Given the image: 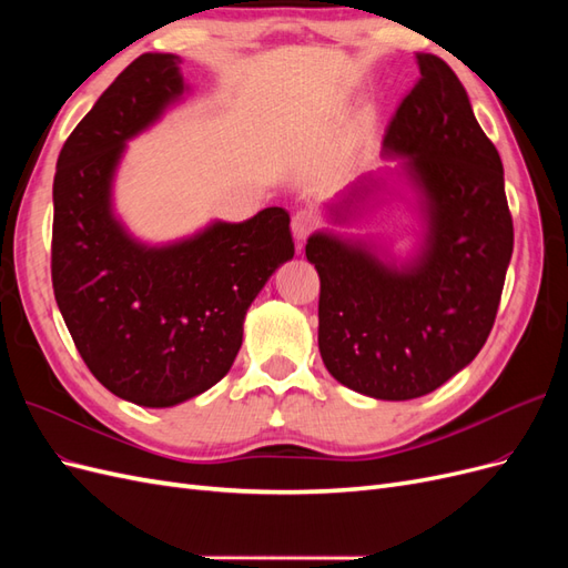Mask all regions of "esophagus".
<instances>
[{"label": "esophagus", "instance_id": "1", "mask_svg": "<svg viewBox=\"0 0 568 568\" xmlns=\"http://www.w3.org/2000/svg\"><path fill=\"white\" fill-rule=\"evenodd\" d=\"M315 230V217L313 213L307 211H298L294 217H291V232H294V239L298 244H303L307 236H311V232Z\"/></svg>", "mask_w": 568, "mask_h": 568}]
</instances>
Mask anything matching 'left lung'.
Instances as JSON below:
<instances>
[{
    "label": "left lung",
    "instance_id": "left-lung-1",
    "mask_svg": "<svg viewBox=\"0 0 568 568\" xmlns=\"http://www.w3.org/2000/svg\"><path fill=\"white\" fill-rule=\"evenodd\" d=\"M384 134L395 168L359 178L326 203L332 225L412 192L419 234L398 257L376 239L315 232L320 353L334 379L376 400L436 390L484 348L511 261L514 227L500 153L476 123L467 90L436 54Z\"/></svg>",
    "mask_w": 568,
    "mask_h": 568
}]
</instances>
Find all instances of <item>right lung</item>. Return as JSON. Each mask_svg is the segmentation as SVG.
Returning a JSON list of instances; mask_svg holds the SVG:
<instances>
[{"label":"right lung","instance_id":"1","mask_svg":"<svg viewBox=\"0 0 568 568\" xmlns=\"http://www.w3.org/2000/svg\"><path fill=\"white\" fill-rule=\"evenodd\" d=\"M180 63L134 59L68 136L54 178L57 305L97 382L142 407H173L215 386L242 348L251 303L294 257L277 205L168 244L142 242L115 215L128 142L189 92Z\"/></svg>","mask_w":568,"mask_h":568}]
</instances>
